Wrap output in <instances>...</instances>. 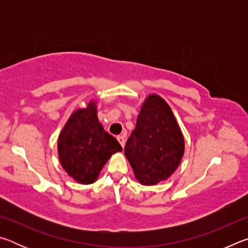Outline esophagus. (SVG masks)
Returning <instances> with one entry per match:
<instances>
[{"label": "esophagus", "mask_w": 248, "mask_h": 248, "mask_svg": "<svg viewBox=\"0 0 248 248\" xmlns=\"http://www.w3.org/2000/svg\"><path fill=\"white\" fill-rule=\"evenodd\" d=\"M117 140H118L120 145L124 148V138L123 136H119V137H117Z\"/></svg>", "instance_id": "1"}]
</instances>
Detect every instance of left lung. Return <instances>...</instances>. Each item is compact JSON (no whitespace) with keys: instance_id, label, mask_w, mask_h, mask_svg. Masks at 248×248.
<instances>
[{"instance_id":"left-lung-1","label":"left lung","mask_w":248,"mask_h":248,"mask_svg":"<svg viewBox=\"0 0 248 248\" xmlns=\"http://www.w3.org/2000/svg\"><path fill=\"white\" fill-rule=\"evenodd\" d=\"M184 146L183 133L170 107L159 96L150 95L124 148L136 178L148 186L167 179L182 161Z\"/></svg>"}]
</instances>
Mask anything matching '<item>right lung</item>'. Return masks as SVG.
I'll return each mask as SVG.
<instances>
[{
    "mask_svg": "<svg viewBox=\"0 0 248 248\" xmlns=\"http://www.w3.org/2000/svg\"><path fill=\"white\" fill-rule=\"evenodd\" d=\"M119 151V142L99 124L94 102L71 115L58 139L62 167L81 184L94 183L111 154Z\"/></svg>",
    "mask_w": 248,
    "mask_h": 248,
    "instance_id": "add662e5",
    "label": "right lung"
}]
</instances>
